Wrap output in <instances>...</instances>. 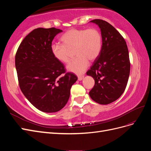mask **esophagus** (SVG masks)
Returning <instances> with one entry per match:
<instances>
[{
	"instance_id": "esophagus-1",
	"label": "esophagus",
	"mask_w": 151,
	"mask_h": 151,
	"mask_svg": "<svg viewBox=\"0 0 151 151\" xmlns=\"http://www.w3.org/2000/svg\"><path fill=\"white\" fill-rule=\"evenodd\" d=\"M84 76H78V80L79 81H82L84 79Z\"/></svg>"
}]
</instances>
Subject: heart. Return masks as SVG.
Instances as JSON below:
<instances>
[{"label": "heart", "mask_w": 151, "mask_h": 151, "mask_svg": "<svg viewBox=\"0 0 151 151\" xmlns=\"http://www.w3.org/2000/svg\"><path fill=\"white\" fill-rule=\"evenodd\" d=\"M62 45L52 44L50 47L53 57L58 62L69 61L70 52L74 49L77 57L67 66L68 71L81 74L89 65V60L94 61L101 52V36L95 28L70 29L60 38Z\"/></svg>", "instance_id": "heart-1"}]
</instances>
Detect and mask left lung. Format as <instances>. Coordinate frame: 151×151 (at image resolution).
Returning <instances> with one entry per match:
<instances>
[{
	"mask_svg": "<svg viewBox=\"0 0 151 151\" xmlns=\"http://www.w3.org/2000/svg\"><path fill=\"white\" fill-rule=\"evenodd\" d=\"M90 22L101 30L102 46L99 56L86 72L95 82L89 94L95 102L108 104L119 98L126 88L130 68L129 50L123 36L108 22Z\"/></svg>",
	"mask_w": 151,
	"mask_h": 151,
	"instance_id": "obj_1",
	"label": "left lung"
}]
</instances>
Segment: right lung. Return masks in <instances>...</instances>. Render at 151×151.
<instances>
[{
    "instance_id": "add662e5",
    "label": "right lung",
    "mask_w": 151,
    "mask_h": 151,
    "mask_svg": "<svg viewBox=\"0 0 151 151\" xmlns=\"http://www.w3.org/2000/svg\"><path fill=\"white\" fill-rule=\"evenodd\" d=\"M55 28L35 29L22 41L15 57L20 89L26 99L45 113L60 111L67 104L77 80L53 57L50 47L57 34Z\"/></svg>"
}]
</instances>
